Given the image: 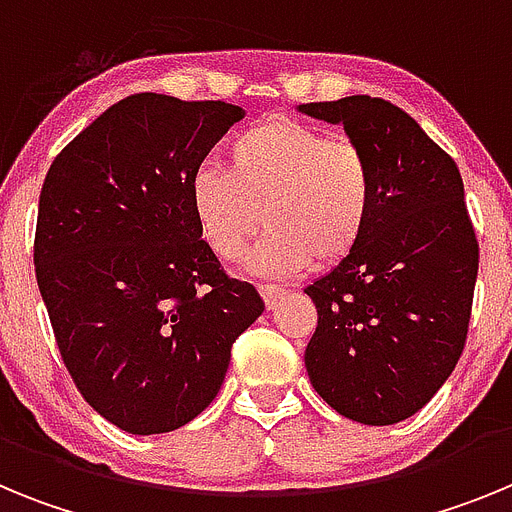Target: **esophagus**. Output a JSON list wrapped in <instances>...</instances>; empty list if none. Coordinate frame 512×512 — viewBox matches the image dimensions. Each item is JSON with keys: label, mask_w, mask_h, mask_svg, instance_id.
Listing matches in <instances>:
<instances>
[{"label": "esophagus", "mask_w": 512, "mask_h": 512, "mask_svg": "<svg viewBox=\"0 0 512 512\" xmlns=\"http://www.w3.org/2000/svg\"><path fill=\"white\" fill-rule=\"evenodd\" d=\"M259 292H261V297H264V302L269 310H274V307L279 305V300L287 295V289L277 287V284H259Z\"/></svg>", "instance_id": "obj_1"}]
</instances>
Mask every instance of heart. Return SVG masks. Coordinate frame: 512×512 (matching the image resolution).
Listing matches in <instances>:
<instances>
[{
	"label": "heart",
	"mask_w": 512,
	"mask_h": 512,
	"mask_svg": "<svg viewBox=\"0 0 512 512\" xmlns=\"http://www.w3.org/2000/svg\"><path fill=\"white\" fill-rule=\"evenodd\" d=\"M189 210L205 246L220 261L253 251L261 274L336 266L359 248L374 210V171L364 148L295 117L253 122L225 146L223 166L189 179Z\"/></svg>",
	"instance_id": "1"
}]
</instances>
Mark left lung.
<instances>
[{
	"label": "left lung",
	"instance_id": "8db88e82",
	"mask_svg": "<svg viewBox=\"0 0 512 512\" xmlns=\"http://www.w3.org/2000/svg\"><path fill=\"white\" fill-rule=\"evenodd\" d=\"M300 110L341 122L374 171L359 248L305 289L318 307L307 374L336 413L400 423L441 390L467 343L479 243L464 182L454 158L387 99L356 94Z\"/></svg>",
	"mask_w": 512,
	"mask_h": 512
}]
</instances>
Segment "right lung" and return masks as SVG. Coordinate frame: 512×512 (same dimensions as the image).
<instances>
[{
    "label": "right lung",
    "mask_w": 512,
    "mask_h": 512,
    "mask_svg": "<svg viewBox=\"0 0 512 512\" xmlns=\"http://www.w3.org/2000/svg\"><path fill=\"white\" fill-rule=\"evenodd\" d=\"M241 117L220 99L130 94L45 174L33 259L58 351L81 397L135 436L197 418L264 312L189 210V179Z\"/></svg>",
    "instance_id": "add662e5"
}]
</instances>
